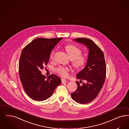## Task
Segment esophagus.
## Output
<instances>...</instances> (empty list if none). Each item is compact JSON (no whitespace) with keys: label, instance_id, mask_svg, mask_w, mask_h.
Returning <instances> with one entry per match:
<instances>
[{"label":"esophagus","instance_id":"esophagus-1","mask_svg":"<svg viewBox=\"0 0 129 129\" xmlns=\"http://www.w3.org/2000/svg\"><path fill=\"white\" fill-rule=\"evenodd\" d=\"M61 81H62V83H65V82H67V81L66 80V79H61Z\"/></svg>","mask_w":129,"mask_h":129}]
</instances>
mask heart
<instances>
[{
  "instance_id": "b5f03b06",
  "label": "heart",
  "mask_w": 129,
  "mask_h": 129,
  "mask_svg": "<svg viewBox=\"0 0 129 129\" xmlns=\"http://www.w3.org/2000/svg\"><path fill=\"white\" fill-rule=\"evenodd\" d=\"M65 49L69 58L73 61V64L76 67H81L86 63V58L81 55L82 51L76 46L69 45L65 46ZM55 51H53L50 54V58L53 59L54 56ZM55 71L63 77H67L69 75V69L66 67L60 66L55 68Z\"/></svg>"
}]
</instances>
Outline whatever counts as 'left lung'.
I'll return each instance as SVG.
<instances>
[{"instance_id": "obj_1", "label": "left lung", "mask_w": 129, "mask_h": 129, "mask_svg": "<svg viewBox=\"0 0 129 129\" xmlns=\"http://www.w3.org/2000/svg\"><path fill=\"white\" fill-rule=\"evenodd\" d=\"M74 40L83 44L89 49L85 67L76 75L80 82L83 80L85 83L80 85L77 81V88L71 93L72 99L75 102L85 104L94 100L103 87L106 77V64L103 51L91 40L77 38Z\"/></svg>"}]
</instances>
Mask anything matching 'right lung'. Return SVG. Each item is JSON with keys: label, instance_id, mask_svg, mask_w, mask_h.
I'll return each instance as SVG.
<instances>
[{"label": "right lung", "instance_id": "1", "mask_svg": "<svg viewBox=\"0 0 129 129\" xmlns=\"http://www.w3.org/2000/svg\"><path fill=\"white\" fill-rule=\"evenodd\" d=\"M62 38H38L25 46L21 52L19 74L26 93L33 100L44 101L49 98L61 80L52 74L46 77L41 70L49 62L51 52Z\"/></svg>", "mask_w": 129, "mask_h": 129}]
</instances>
